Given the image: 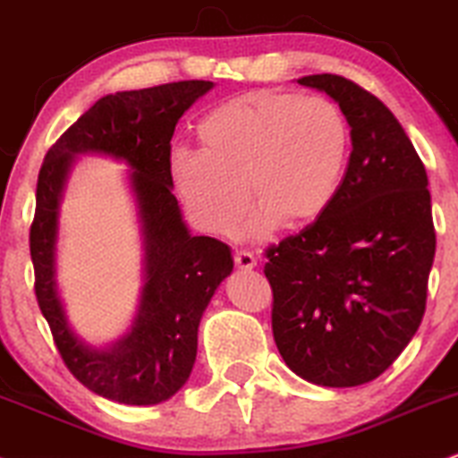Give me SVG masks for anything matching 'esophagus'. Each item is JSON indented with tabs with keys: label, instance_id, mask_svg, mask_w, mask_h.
Segmentation results:
<instances>
[{
	"label": "esophagus",
	"instance_id": "obj_1",
	"mask_svg": "<svg viewBox=\"0 0 458 458\" xmlns=\"http://www.w3.org/2000/svg\"><path fill=\"white\" fill-rule=\"evenodd\" d=\"M233 259H235V266H238L240 270H252V267L257 266L255 255H252V252H246V250H235Z\"/></svg>",
	"mask_w": 458,
	"mask_h": 458
}]
</instances>
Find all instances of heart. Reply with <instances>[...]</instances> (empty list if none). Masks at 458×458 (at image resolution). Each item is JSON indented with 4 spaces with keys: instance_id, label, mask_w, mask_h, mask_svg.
Returning <instances> with one entry per match:
<instances>
[{
    "instance_id": "heart-1",
    "label": "heart",
    "mask_w": 458,
    "mask_h": 458,
    "mask_svg": "<svg viewBox=\"0 0 458 458\" xmlns=\"http://www.w3.org/2000/svg\"><path fill=\"white\" fill-rule=\"evenodd\" d=\"M197 139L199 152L171 156L175 191L209 233H229L250 197L257 209L244 227L249 238L317 223L341 191L352 149L335 102L281 89L223 102L199 123Z\"/></svg>"
}]
</instances>
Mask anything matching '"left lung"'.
<instances>
[{
  "label": "left lung",
  "mask_w": 458,
  "mask_h": 458,
  "mask_svg": "<svg viewBox=\"0 0 458 458\" xmlns=\"http://www.w3.org/2000/svg\"><path fill=\"white\" fill-rule=\"evenodd\" d=\"M298 83L338 102L353 149L332 208L266 250L272 332L295 375L352 388L379 377L420 326L435 257L431 192L384 102L338 74Z\"/></svg>",
  "instance_id": "1"
}]
</instances>
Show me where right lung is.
<instances>
[{
	"mask_svg": "<svg viewBox=\"0 0 458 458\" xmlns=\"http://www.w3.org/2000/svg\"><path fill=\"white\" fill-rule=\"evenodd\" d=\"M212 88V81H177L102 96L53 143L38 174L30 229L38 306L70 373L85 388L123 405H156L186 384L203 310L233 270L229 246L192 235L171 191L175 123ZM81 153L129 165L144 238L146 283L138 315L127 335L106 348H91L69 327L56 292L58 208Z\"/></svg>",
	"mask_w": 458,
	"mask_h": 458,
	"instance_id": "right-lung-1",
	"label": "right lung"
}]
</instances>
